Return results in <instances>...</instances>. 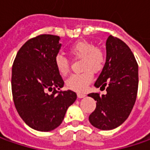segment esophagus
I'll use <instances>...</instances> for the list:
<instances>
[{
    "mask_svg": "<svg viewBox=\"0 0 150 150\" xmlns=\"http://www.w3.org/2000/svg\"><path fill=\"white\" fill-rule=\"evenodd\" d=\"M77 95H78V98H84V97L86 96L84 93H78Z\"/></svg>",
    "mask_w": 150,
    "mask_h": 150,
    "instance_id": "obj_1",
    "label": "esophagus"
}]
</instances>
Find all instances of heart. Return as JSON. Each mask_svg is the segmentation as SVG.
Listing matches in <instances>:
<instances>
[{"label": "heart", "mask_w": 150, "mask_h": 150, "mask_svg": "<svg viewBox=\"0 0 150 150\" xmlns=\"http://www.w3.org/2000/svg\"><path fill=\"white\" fill-rule=\"evenodd\" d=\"M68 52L76 59H82V70L79 74H73L66 81V86L69 89L83 92L87 88L93 78V72H99L104 66L106 57L102 48L95 47L88 41H78L71 45ZM55 66L62 76H66L70 70L69 62L62 55H57Z\"/></svg>", "instance_id": "heart-1"}]
</instances>
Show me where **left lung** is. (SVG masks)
Wrapping results in <instances>:
<instances>
[{
	"instance_id": "left-lung-1",
	"label": "left lung",
	"mask_w": 150,
	"mask_h": 150,
	"mask_svg": "<svg viewBox=\"0 0 150 150\" xmlns=\"http://www.w3.org/2000/svg\"><path fill=\"white\" fill-rule=\"evenodd\" d=\"M106 62L94 83L106 94L88 96L97 101L96 108L89 115L93 126L102 130L113 129L129 116L137 98L139 67L127 44L110 35L106 42Z\"/></svg>"
}]
</instances>
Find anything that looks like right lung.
I'll use <instances>...</instances> for the list:
<instances>
[{"mask_svg":"<svg viewBox=\"0 0 150 150\" xmlns=\"http://www.w3.org/2000/svg\"><path fill=\"white\" fill-rule=\"evenodd\" d=\"M59 40L58 36L49 34L28 40L18 51L12 65L15 107L22 120L38 131L57 128L68 107L77 99L73 91H58L64 85L55 66V57L62 46Z\"/></svg>","mask_w":150,"mask_h":150,"instance_id":"obj_1","label":"right lung"}]
</instances>
